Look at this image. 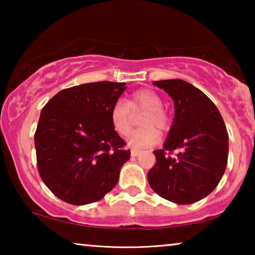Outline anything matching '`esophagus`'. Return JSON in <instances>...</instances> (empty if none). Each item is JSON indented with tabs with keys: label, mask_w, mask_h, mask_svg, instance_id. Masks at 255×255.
I'll return each instance as SVG.
<instances>
[{
	"label": "esophagus",
	"mask_w": 255,
	"mask_h": 255,
	"mask_svg": "<svg viewBox=\"0 0 255 255\" xmlns=\"http://www.w3.org/2000/svg\"><path fill=\"white\" fill-rule=\"evenodd\" d=\"M140 153L139 149H131V156H137Z\"/></svg>",
	"instance_id": "1"
}]
</instances>
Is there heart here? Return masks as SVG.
I'll list each match as a JSON object with an SVG mask.
<instances>
[{"label": "heart", "mask_w": 255, "mask_h": 255, "mask_svg": "<svg viewBox=\"0 0 255 255\" xmlns=\"http://www.w3.org/2000/svg\"><path fill=\"white\" fill-rule=\"evenodd\" d=\"M162 99L156 92L148 89L138 90L131 94L128 102L118 100L115 102L110 111L112 127L118 135L126 137L132 129V114L139 110H146L140 118V129L131 133L128 143L133 148L148 147L159 140V130H166L170 117L163 109Z\"/></svg>", "instance_id": "1"}]
</instances>
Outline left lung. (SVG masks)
<instances>
[{"instance_id": "1", "label": "left lung", "mask_w": 255, "mask_h": 255, "mask_svg": "<svg viewBox=\"0 0 255 255\" xmlns=\"http://www.w3.org/2000/svg\"><path fill=\"white\" fill-rule=\"evenodd\" d=\"M173 99L175 115L147 180L155 192L174 204L189 205L214 191L228 158V133L221 112L196 86L182 80L153 83ZM174 150L179 153L174 157Z\"/></svg>"}]
</instances>
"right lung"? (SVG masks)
I'll use <instances>...</instances> for the list:
<instances>
[{"label": "right lung", "mask_w": 255, "mask_h": 255, "mask_svg": "<svg viewBox=\"0 0 255 255\" xmlns=\"http://www.w3.org/2000/svg\"><path fill=\"white\" fill-rule=\"evenodd\" d=\"M126 83L102 81L59 91L42 108L34 132L41 180L60 200L81 206L102 199L130 157L110 111Z\"/></svg>", "instance_id": "right-lung-1"}]
</instances>
